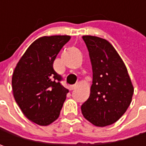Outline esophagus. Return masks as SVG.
Returning a JSON list of instances; mask_svg holds the SVG:
<instances>
[{"label":"esophagus","instance_id":"34e87169","mask_svg":"<svg viewBox=\"0 0 146 146\" xmlns=\"http://www.w3.org/2000/svg\"><path fill=\"white\" fill-rule=\"evenodd\" d=\"M76 87H77V85H76V84H74V85H71V86H70V90H73V89H75V88H76Z\"/></svg>","mask_w":146,"mask_h":146}]
</instances>
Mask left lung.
I'll return each mask as SVG.
<instances>
[{
    "mask_svg": "<svg viewBox=\"0 0 146 146\" xmlns=\"http://www.w3.org/2000/svg\"><path fill=\"white\" fill-rule=\"evenodd\" d=\"M93 68L90 96L81 106L84 117L93 125L105 127L119 120L130 106L133 86L125 64L106 40L84 36Z\"/></svg>",
    "mask_w": 146,
    "mask_h": 146,
    "instance_id": "8db88e82",
    "label": "left lung"
}]
</instances>
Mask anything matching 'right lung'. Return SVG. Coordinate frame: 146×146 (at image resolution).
<instances>
[{"label":"right lung","instance_id":"1","mask_svg":"<svg viewBox=\"0 0 146 146\" xmlns=\"http://www.w3.org/2000/svg\"><path fill=\"white\" fill-rule=\"evenodd\" d=\"M69 36H43L26 50L14 69L12 88L15 102L26 117L47 126L59 117L68 90L53 67Z\"/></svg>","mask_w":146,"mask_h":146}]
</instances>
